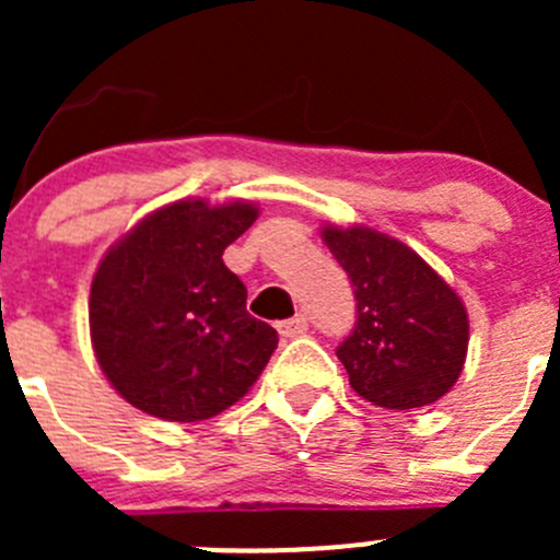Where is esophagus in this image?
<instances>
[{"mask_svg":"<svg viewBox=\"0 0 560 560\" xmlns=\"http://www.w3.org/2000/svg\"><path fill=\"white\" fill-rule=\"evenodd\" d=\"M306 330H308V319L303 314L292 316V319L279 322L281 338H298V336H303V332H306Z\"/></svg>","mask_w":560,"mask_h":560,"instance_id":"34e87169","label":"esophagus"}]
</instances>
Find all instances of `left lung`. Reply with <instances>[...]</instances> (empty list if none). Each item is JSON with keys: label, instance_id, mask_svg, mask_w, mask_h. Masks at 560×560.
<instances>
[{"label": "left lung", "instance_id": "obj_1", "mask_svg": "<svg viewBox=\"0 0 560 560\" xmlns=\"http://www.w3.org/2000/svg\"><path fill=\"white\" fill-rule=\"evenodd\" d=\"M347 270L358 322L336 349L349 385L385 409H420L450 393L468 349V314L417 252L371 228H322Z\"/></svg>", "mask_w": 560, "mask_h": 560}]
</instances>
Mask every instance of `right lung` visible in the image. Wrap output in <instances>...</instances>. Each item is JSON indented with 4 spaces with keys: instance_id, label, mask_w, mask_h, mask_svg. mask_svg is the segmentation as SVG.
<instances>
[{
    "instance_id": "right-lung-1",
    "label": "right lung",
    "mask_w": 560,
    "mask_h": 560,
    "mask_svg": "<svg viewBox=\"0 0 560 560\" xmlns=\"http://www.w3.org/2000/svg\"><path fill=\"white\" fill-rule=\"evenodd\" d=\"M252 202L178 200L145 217L100 262L89 295L97 363L135 409L171 422L217 417L248 393L279 336L246 312L224 248Z\"/></svg>"
}]
</instances>
